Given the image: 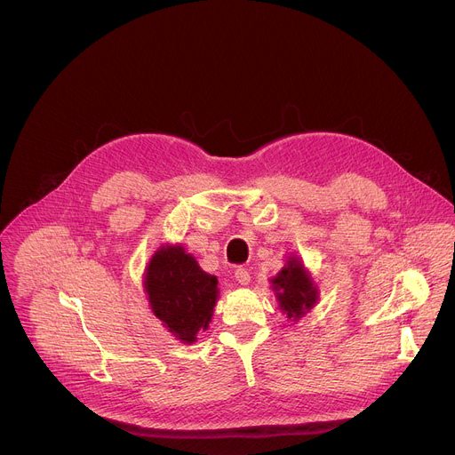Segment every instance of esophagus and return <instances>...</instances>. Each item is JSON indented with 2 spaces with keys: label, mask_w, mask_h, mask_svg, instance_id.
I'll use <instances>...</instances> for the list:
<instances>
[{
  "label": "esophagus",
  "mask_w": 455,
  "mask_h": 455,
  "mask_svg": "<svg viewBox=\"0 0 455 455\" xmlns=\"http://www.w3.org/2000/svg\"><path fill=\"white\" fill-rule=\"evenodd\" d=\"M235 278L238 281V284L246 286V284H250V281H251V275H250V271H248L246 267H236Z\"/></svg>",
  "instance_id": "1"
}]
</instances>
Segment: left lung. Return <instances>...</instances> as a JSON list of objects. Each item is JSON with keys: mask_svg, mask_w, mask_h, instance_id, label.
Instances as JSON below:
<instances>
[{"mask_svg": "<svg viewBox=\"0 0 455 455\" xmlns=\"http://www.w3.org/2000/svg\"><path fill=\"white\" fill-rule=\"evenodd\" d=\"M275 290L278 291V304L286 311L288 319L302 317L306 309H309L317 300V290L306 269L299 260H290L288 266L273 278Z\"/></svg>", "mask_w": 455, "mask_h": 455, "instance_id": "1", "label": "left lung"}]
</instances>
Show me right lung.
Segmentation results:
<instances>
[{"mask_svg":"<svg viewBox=\"0 0 455 455\" xmlns=\"http://www.w3.org/2000/svg\"><path fill=\"white\" fill-rule=\"evenodd\" d=\"M217 284V276L202 271L180 246L156 251L146 273L151 309L184 342H195L196 331L205 330L212 321L219 297Z\"/></svg>","mask_w":455,"mask_h":455,"instance_id":"obj_1","label":"right lung"}]
</instances>
